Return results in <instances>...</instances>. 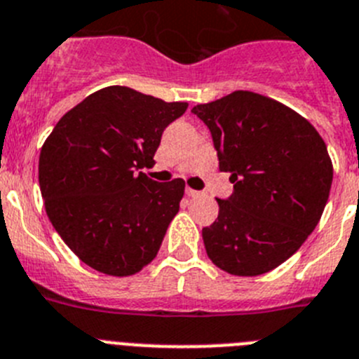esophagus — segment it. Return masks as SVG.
I'll return each mask as SVG.
<instances>
[{"instance_id": "esophagus-1", "label": "esophagus", "mask_w": 359, "mask_h": 359, "mask_svg": "<svg viewBox=\"0 0 359 359\" xmlns=\"http://www.w3.org/2000/svg\"><path fill=\"white\" fill-rule=\"evenodd\" d=\"M186 195L191 198H195V197H201V191H197V189H191V188H186Z\"/></svg>"}]
</instances>
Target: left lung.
I'll use <instances>...</instances> for the list:
<instances>
[{"mask_svg": "<svg viewBox=\"0 0 359 359\" xmlns=\"http://www.w3.org/2000/svg\"><path fill=\"white\" fill-rule=\"evenodd\" d=\"M193 114L210 128L233 195L202 229L205 253L235 276L269 273L300 249L329 198L332 161L316 128L289 106L236 90Z\"/></svg>", "mask_w": 359, "mask_h": 359, "instance_id": "8db88e82", "label": "left lung"}]
</instances>
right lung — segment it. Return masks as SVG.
<instances>
[{
  "instance_id": "obj_1",
  "label": "right lung",
  "mask_w": 359,
  "mask_h": 359,
  "mask_svg": "<svg viewBox=\"0 0 359 359\" xmlns=\"http://www.w3.org/2000/svg\"><path fill=\"white\" fill-rule=\"evenodd\" d=\"M188 102L106 86L59 119L39 154V188L55 231L81 262L130 276L157 257L184 180L155 182L162 132Z\"/></svg>"
}]
</instances>
